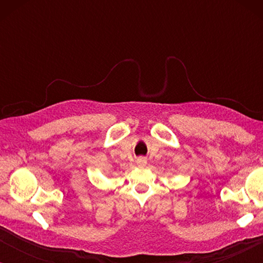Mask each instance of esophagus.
<instances>
[{
  "label": "esophagus",
  "mask_w": 263,
  "mask_h": 263,
  "mask_svg": "<svg viewBox=\"0 0 263 263\" xmlns=\"http://www.w3.org/2000/svg\"><path fill=\"white\" fill-rule=\"evenodd\" d=\"M136 163H138L139 166H145V165L147 164V161L145 158H139V159L136 160Z\"/></svg>",
  "instance_id": "1"
}]
</instances>
